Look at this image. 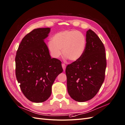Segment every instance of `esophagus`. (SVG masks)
I'll use <instances>...</instances> for the list:
<instances>
[{"instance_id": "obj_1", "label": "esophagus", "mask_w": 125, "mask_h": 125, "mask_svg": "<svg viewBox=\"0 0 125 125\" xmlns=\"http://www.w3.org/2000/svg\"><path fill=\"white\" fill-rule=\"evenodd\" d=\"M62 68H63V70L65 71V69H66V65H65V64H64V63L62 64Z\"/></svg>"}]
</instances>
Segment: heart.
Instances as JSON below:
<instances>
[{
  "mask_svg": "<svg viewBox=\"0 0 125 125\" xmlns=\"http://www.w3.org/2000/svg\"><path fill=\"white\" fill-rule=\"evenodd\" d=\"M86 39L84 35L76 30H66L55 34L48 43L51 56L58 59L62 53L66 59L76 61L81 58L86 49Z\"/></svg>",
  "mask_w": 125,
  "mask_h": 125,
  "instance_id": "b5f03b06",
  "label": "heart"
}]
</instances>
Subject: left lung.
I'll use <instances>...</instances> for the list:
<instances>
[{
  "instance_id": "left-lung-1",
  "label": "left lung",
  "mask_w": 125,
  "mask_h": 125,
  "mask_svg": "<svg viewBox=\"0 0 125 125\" xmlns=\"http://www.w3.org/2000/svg\"><path fill=\"white\" fill-rule=\"evenodd\" d=\"M82 57L66 66L68 93L73 100L85 102L93 98L103 84L106 66L105 48L94 31L86 32Z\"/></svg>"
}]
</instances>
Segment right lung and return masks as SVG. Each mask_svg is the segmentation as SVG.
I'll list each match as a JSON object with an SVG mask.
<instances>
[{
  "instance_id": "1",
  "label": "right lung",
  "mask_w": 125,
  "mask_h": 125,
  "mask_svg": "<svg viewBox=\"0 0 125 125\" xmlns=\"http://www.w3.org/2000/svg\"><path fill=\"white\" fill-rule=\"evenodd\" d=\"M50 28H39L27 34L20 43L15 57V75L25 97L42 103L51 94L55 78L63 72L61 62L51 58L46 39Z\"/></svg>"
}]
</instances>
